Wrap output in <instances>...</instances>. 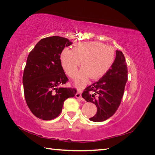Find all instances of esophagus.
I'll list each match as a JSON object with an SVG mask.
<instances>
[{
	"instance_id": "1",
	"label": "esophagus",
	"mask_w": 155,
	"mask_h": 155,
	"mask_svg": "<svg viewBox=\"0 0 155 155\" xmlns=\"http://www.w3.org/2000/svg\"><path fill=\"white\" fill-rule=\"evenodd\" d=\"M75 96H76V98H78L79 100H83V98H82V97H81V92H78L76 94V95H75Z\"/></svg>"
}]
</instances>
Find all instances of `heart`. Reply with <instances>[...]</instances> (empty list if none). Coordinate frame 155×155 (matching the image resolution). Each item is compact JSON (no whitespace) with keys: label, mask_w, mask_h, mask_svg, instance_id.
I'll use <instances>...</instances> for the list:
<instances>
[{"label":"heart","mask_w":155,"mask_h":155,"mask_svg":"<svg viewBox=\"0 0 155 155\" xmlns=\"http://www.w3.org/2000/svg\"><path fill=\"white\" fill-rule=\"evenodd\" d=\"M114 58L113 48L99 42L75 44L72 50L64 48L59 55L61 66L70 78L76 76L81 61L82 68L74 81L79 89L85 86L89 77L96 80L104 76L111 68Z\"/></svg>","instance_id":"obj_1"}]
</instances>
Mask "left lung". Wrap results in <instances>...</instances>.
<instances>
[{
	"mask_svg": "<svg viewBox=\"0 0 155 155\" xmlns=\"http://www.w3.org/2000/svg\"><path fill=\"white\" fill-rule=\"evenodd\" d=\"M127 72L124 54L116 50V58L110 70L82 94L83 98L97 107L96 114L89 119L91 121H104L115 113L124 95Z\"/></svg>",
	"mask_w": 155,
	"mask_h": 155,
	"instance_id": "left-lung-1",
	"label": "left lung"
}]
</instances>
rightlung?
I'll use <instances>...</instances> for the list:
<instances>
[{
  "instance_id": "add662e5",
  "label": "right lung",
  "mask_w": 155,
  "mask_h": 155,
  "mask_svg": "<svg viewBox=\"0 0 155 155\" xmlns=\"http://www.w3.org/2000/svg\"><path fill=\"white\" fill-rule=\"evenodd\" d=\"M72 44L64 37L41 39L28 56L22 76L25 97L36 117L51 120L61 113L64 101L73 97L76 90L59 87L68 81L60 61L61 50Z\"/></svg>"
}]
</instances>
